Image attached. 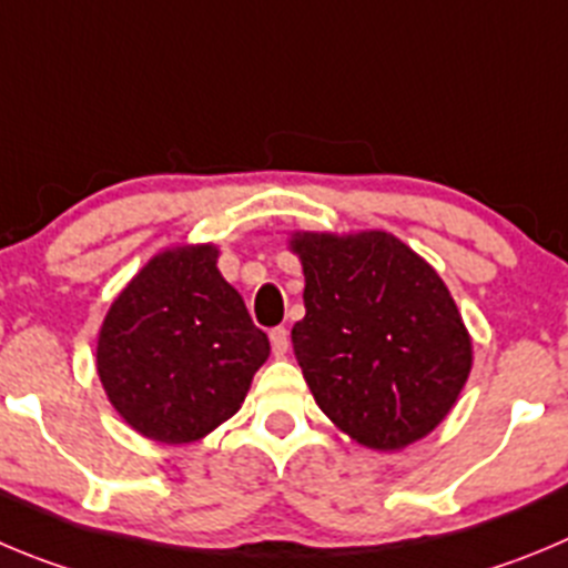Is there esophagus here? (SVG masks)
<instances>
[{
    "instance_id": "esophagus-1",
    "label": "esophagus",
    "mask_w": 568,
    "mask_h": 568,
    "mask_svg": "<svg viewBox=\"0 0 568 568\" xmlns=\"http://www.w3.org/2000/svg\"><path fill=\"white\" fill-rule=\"evenodd\" d=\"M272 349H274V356H285L291 347V338H288V331L285 327H274L272 331Z\"/></svg>"
}]
</instances>
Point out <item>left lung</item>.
Wrapping results in <instances>:
<instances>
[{"label": "left lung", "instance_id": "obj_1", "mask_svg": "<svg viewBox=\"0 0 568 568\" xmlns=\"http://www.w3.org/2000/svg\"><path fill=\"white\" fill-rule=\"evenodd\" d=\"M305 320L291 331L320 409L378 452L426 437L470 373V338L426 260L386 232L296 235Z\"/></svg>", "mask_w": 568, "mask_h": 568}]
</instances>
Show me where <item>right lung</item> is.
I'll return each mask as SVG.
<instances>
[{
  "label": "right lung",
  "mask_w": 568,
  "mask_h": 568,
  "mask_svg": "<svg viewBox=\"0 0 568 568\" xmlns=\"http://www.w3.org/2000/svg\"><path fill=\"white\" fill-rule=\"evenodd\" d=\"M212 246L153 257L100 327L98 373L131 428L193 443L241 409L268 336L215 268Z\"/></svg>",
  "instance_id": "obj_1"
}]
</instances>
